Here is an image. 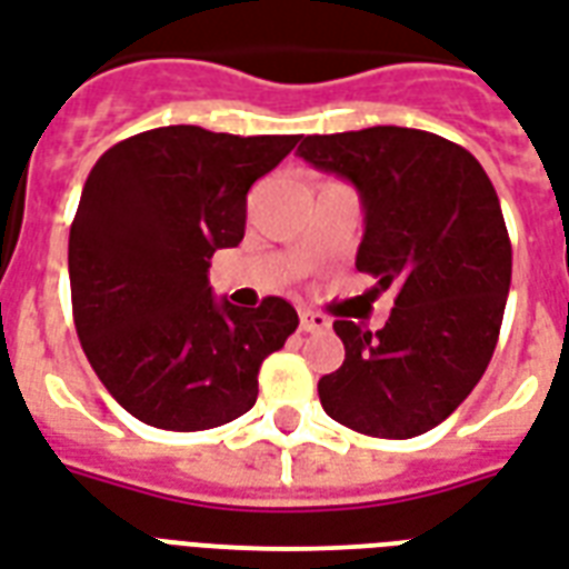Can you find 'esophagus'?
I'll use <instances>...</instances> for the list:
<instances>
[{
    "instance_id": "1",
    "label": "esophagus",
    "mask_w": 569,
    "mask_h": 569,
    "mask_svg": "<svg viewBox=\"0 0 569 569\" xmlns=\"http://www.w3.org/2000/svg\"><path fill=\"white\" fill-rule=\"evenodd\" d=\"M298 319H301V331H328L331 328V319L326 313H317V310H301Z\"/></svg>"
}]
</instances>
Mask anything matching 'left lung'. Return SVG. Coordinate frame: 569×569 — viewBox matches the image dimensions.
<instances>
[{"mask_svg":"<svg viewBox=\"0 0 569 569\" xmlns=\"http://www.w3.org/2000/svg\"><path fill=\"white\" fill-rule=\"evenodd\" d=\"M298 153L359 189L356 268L377 277L373 292L395 289L377 335L335 322L347 359L319 380L322 410L368 437L425 435L456 413L498 347L512 277L498 192L465 147L422 129L307 134Z\"/></svg>","mask_w":569,"mask_h":569,"instance_id":"8db88e82","label":"left lung"}]
</instances>
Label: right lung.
<instances>
[{
  "instance_id": "right-lung-1",
  "label": "right lung",
  "mask_w": 569,
  "mask_h": 569,
  "mask_svg": "<svg viewBox=\"0 0 569 569\" xmlns=\"http://www.w3.org/2000/svg\"><path fill=\"white\" fill-rule=\"evenodd\" d=\"M301 134L162 126L99 156L69 231L71 313L96 377L126 413L208 431L250 410L262 361L298 328L296 307L210 296V256L238 247L247 192Z\"/></svg>"
}]
</instances>
